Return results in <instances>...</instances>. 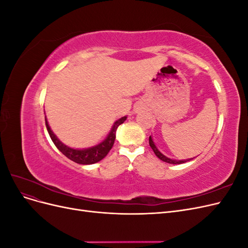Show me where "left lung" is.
Segmentation results:
<instances>
[{"instance_id": "left-lung-1", "label": "left lung", "mask_w": 248, "mask_h": 248, "mask_svg": "<svg viewBox=\"0 0 248 248\" xmlns=\"http://www.w3.org/2000/svg\"><path fill=\"white\" fill-rule=\"evenodd\" d=\"M149 145H150V147L152 148V150L154 151V153H155V155L158 157V158L160 159V160H162V161H164V162H168V163H171V164H181V163H184V162H186V161H189V160H191L192 158H190V159H182V160H177V159H172V158H170V157H168V156H166L164 154H162L158 149H157V147H156V145L154 144V141H153V140H152V138L151 137H149Z\"/></svg>"}]
</instances>
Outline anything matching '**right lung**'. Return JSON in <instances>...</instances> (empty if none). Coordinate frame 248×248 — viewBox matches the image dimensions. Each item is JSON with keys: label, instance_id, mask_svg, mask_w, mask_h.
Returning a JSON list of instances; mask_svg holds the SVG:
<instances>
[{"label": "right lung", "instance_id": "right-lung-1", "mask_svg": "<svg viewBox=\"0 0 248 248\" xmlns=\"http://www.w3.org/2000/svg\"><path fill=\"white\" fill-rule=\"evenodd\" d=\"M127 117L125 116V117H122L121 119L117 120V121L114 123V125H112L108 136L106 138V140H103L101 142H99V144L89 147V148H82V149L71 148L64 145L63 142L56 137V134L51 131L46 118V129L49 133V137L51 140L54 141L55 146L67 157V158H69L70 160L79 164H93L103 159L110 151V149L112 148V146H114V142H115L117 128L119 127V125L124 123Z\"/></svg>", "mask_w": 248, "mask_h": 248}]
</instances>
